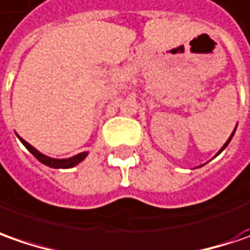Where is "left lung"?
I'll list each match as a JSON object with an SVG mask.
<instances>
[{
    "label": "left lung",
    "mask_w": 250,
    "mask_h": 250,
    "mask_svg": "<svg viewBox=\"0 0 250 250\" xmlns=\"http://www.w3.org/2000/svg\"><path fill=\"white\" fill-rule=\"evenodd\" d=\"M235 130H237V127H235V128H234V131H232V134H231V135H229V138H228L227 141H226V144H224V145H223V146H221V148H220V151L217 152V155H220V153H221V152L224 151V149H226V148H227V145L228 144H229V141H231V140H232V137H234V133H235ZM217 155H216V156H217Z\"/></svg>",
    "instance_id": "8db88e82"
}]
</instances>
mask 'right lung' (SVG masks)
I'll use <instances>...</instances> for the list:
<instances>
[{
  "label": "right lung",
  "instance_id": "1",
  "mask_svg": "<svg viewBox=\"0 0 250 250\" xmlns=\"http://www.w3.org/2000/svg\"><path fill=\"white\" fill-rule=\"evenodd\" d=\"M16 135H18V134H16ZM18 138L21 140V142H22L23 145L27 148V151L30 152L31 155H33L36 159L39 160V162H41L42 165L48 166V167H52V168L74 167V166H77L79 163H82L83 160L88 156V152H82V153H77V155H74V156H72V158H66V159H55V158L47 156V155H44V153H41L40 151H37L33 145H30L29 142L24 141L22 137H19V135H18Z\"/></svg>",
  "mask_w": 250,
  "mask_h": 250
}]
</instances>
